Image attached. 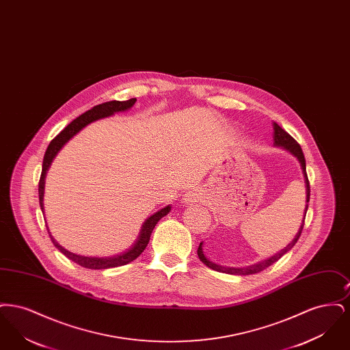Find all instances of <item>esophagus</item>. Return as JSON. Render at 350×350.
Instances as JSON below:
<instances>
[{"label":"esophagus","instance_id":"1","mask_svg":"<svg viewBox=\"0 0 350 350\" xmlns=\"http://www.w3.org/2000/svg\"><path fill=\"white\" fill-rule=\"evenodd\" d=\"M202 198H203V193L200 191V189H193V190H189L183 196V202L186 204H191L194 202H200Z\"/></svg>","mask_w":350,"mask_h":350}]
</instances>
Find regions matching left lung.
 Wrapping results in <instances>:
<instances>
[{"label": "left lung", "instance_id": "obj_1", "mask_svg": "<svg viewBox=\"0 0 350 350\" xmlns=\"http://www.w3.org/2000/svg\"><path fill=\"white\" fill-rule=\"evenodd\" d=\"M273 142H274V146L275 147H282L283 150H288L293 156H295L299 161L300 167H301V173H303V177H304V183H306V208H304V215H303V220H301V224H300L299 231L295 234L294 240L287 245L284 247V250H280L278 253H275L274 256L269 257L264 261H260L254 265H250V267H221V265H217L215 262L210 261L204 252H203V241L200 243V247H198V257H200V261L206 265V267L213 269V270H217L220 273H226V274H234V275H250V274H256V273H260L264 269L273 265L274 262H277L283 254H286L288 250H291L298 239H299L300 233L303 230V226H304V219H306V213H307V208H308V202H310V183H308V177H307V172H306V159H304V154H303V150L300 148L298 142L288 133H286L283 130L282 127H280L275 122H273Z\"/></svg>", "mask_w": 350, "mask_h": 350}]
</instances>
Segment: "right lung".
<instances>
[{"label":"right lung","instance_id":"right-lung-1","mask_svg":"<svg viewBox=\"0 0 350 350\" xmlns=\"http://www.w3.org/2000/svg\"><path fill=\"white\" fill-rule=\"evenodd\" d=\"M136 102V98H131L129 100H110V102H105L94 106L93 109L88 110L86 113L81 114L80 117L76 118L75 120H72L67 127L59 133L55 139H52V142L49 146V148L44 153V159H43V165H42V174H40V180H39V203H40V208L44 213V203H43V198H44V183H46V176L47 172L50 169L51 164L53 161V159L56 157V154L59 153V150H62L68 142L76 135L83 130V127H86L88 124H90L92 122H96L102 118L111 117L116 113H122L126 110H130L133 106V103ZM172 206L167 204L164 208L159 210L157 213H154L153 215H150L142 226L140 233L136 239V241L133 243V247L120 254H116L113 257H86V256H81V254H76L72 253L69 250L63 248L50 233L51 240L53 243V245L60 250L64 256H67L69 260H72L73 262L79 264L80 267H86V269H110V267H122L126 265L129 262L133 261L135 258H137L142 252L146 250L147 244L150 243V233L153 231L154 226L159 223V220L161 217H165L169 214Z\"/></svg>","mask_w":350,"mask_h":350}]
</instances>
